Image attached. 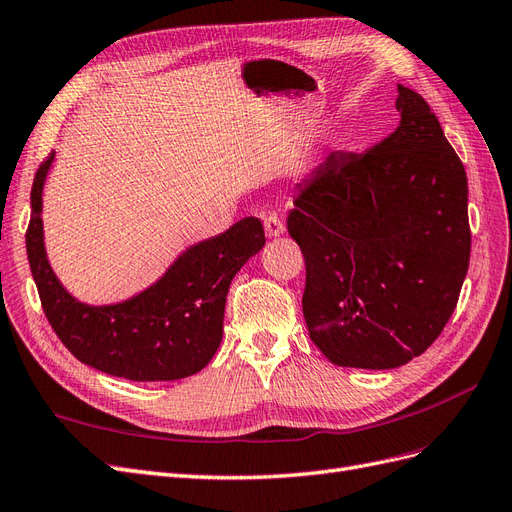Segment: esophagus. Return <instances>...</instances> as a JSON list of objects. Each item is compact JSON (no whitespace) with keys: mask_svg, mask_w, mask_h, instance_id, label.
<instances>
[{"mask_svg":"<svg viewBox=\"0 0 512 512\" xmlns=\"http://www.w3.org/2000/svg\"><path fill=\"white\" fill-rule=\"evenodd\" d=\"M265 232H267V237H280L284 232V222L277 218L275 213L265 215Z\"/></svg>","mask_w":512,"mask_h":512,"instance_id":"esophagus-1","label":"esophagus"}]
</instances>
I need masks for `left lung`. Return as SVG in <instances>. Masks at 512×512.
Returning <instances> with one entry per match:
<instances>
[{"label": "left lung", "mask_w": 512, "mask_h": 512, "mask_svg": "<svg viewBox=\"0 0 512 512\" xmlns=\"http://www.w3.org/2000/svg\"><path fill=\"white\" fill-rule=\"evenodd\" d=\"M399 126L333 151L294 190L309 337L339 367L393 369L436 342L470 265L468 177L438 117L397 85Z\"/></svg>", "instance_id": "8db88e82"}]
</instances>
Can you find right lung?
Returning a JSON list of instances; mask_svg holds the SVG:
<instances>
[{"label": "right lung", "instance_id": "right-lung-1", "mask_svg": "<svg viewBox=\"0 0 512 512\" xmlns=\"http://www.w3.org/2000/svg\"><path fill=\"white\" fill-rule=\"evenodd\" d=\"M55 153L32 185V220L25 245L42 309L76 359L134 382L181 380L203 369L220 348L232 277L265 245L258 218L188 247L156 284L115 305L76 301L59 284L44 250L42 190Z\"/></svg>", "mask_w": 512, "mask_h": 512}]
</instances>
